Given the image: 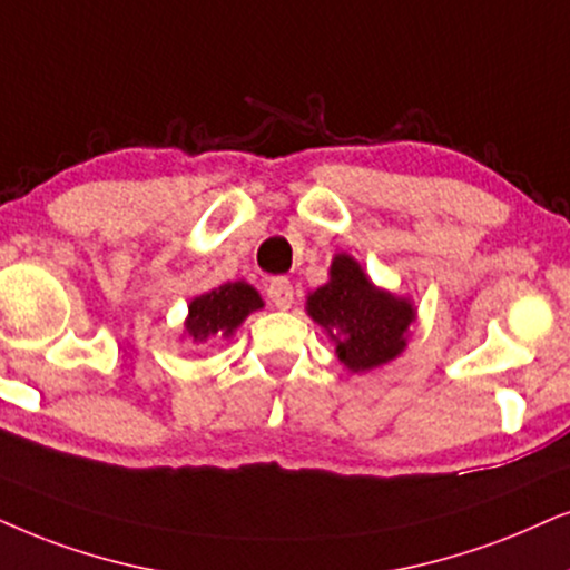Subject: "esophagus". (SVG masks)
<instances>
[{"instance_id":"esophagus-1","label":"esophagus","mask_w":570,"mask_h":570,"mask_svg":"<svg viewBox=\"0 0 570 570\" xmlns=\"http://www.w3.org/2000/svg\"><path fill=\"white\" fill-rule=\"evenodd\" d=\"M294 299V289L289 278H273L268 284V302L278 309H289Z\"/></svg>"}]
</instances>
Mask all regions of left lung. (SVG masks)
Returning <instances> with one entry per match:
<instances>
[{"mask_svg":"<svg viewBox=\"0 0 570 570\" xmlns=\"http://www.w3.org/2000/svg\"><path fill=\"white\" fill-rule=\"evenodd\" d=\"M305 309L334 342L338 363L352 373H368L397 360L417 321L413 299L373 284L347 252H336L328 281L307 292Z\"/></svg>","mask_w":570,"mask_h":570,"instance_id":"obj_1","label":"left lung"}]
</instances>
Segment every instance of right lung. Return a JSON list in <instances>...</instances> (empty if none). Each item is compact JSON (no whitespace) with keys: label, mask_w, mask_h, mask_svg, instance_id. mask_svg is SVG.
<instances>
[{"label":"right lung","mask_w":570,"mask_h":570,"mask_svg":"<svg viewBox=\"0 0 570 570\" xmlns=\"http://www.w3.org/2000/svg\"><path fill=\"white\" fill-rule=\"evenodd\" d=\"M263 307L265 302L255 286L247 281H228L189 302L181 338H189L197 347L210 344L213 338H232L247 315Z\"/></svg>","instance_id":"add662e5"}]
</instances>
